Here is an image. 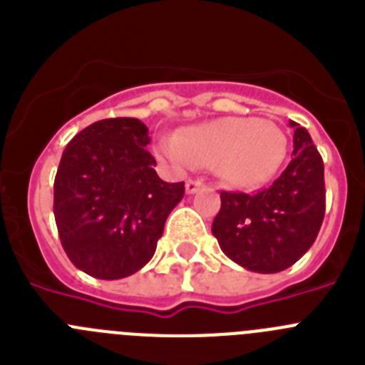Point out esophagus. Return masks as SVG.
I'll return each mask as SVG.
<instances>
[{
    "label": "esophagus",
    "instance_id": "1",
    "mask_svg": "<svg viewBox=\"0 0 365 365\" xmlns=\"http://www.w3.org/2000/svg\"><path fill=\"white\" fill-rule=\"evenodd\" d=\"M202 186V180L188 179L186 180V193H195Z\"/></svg>",
    "mask_w": 365,
    "mask_h": 365
}]
</instances>
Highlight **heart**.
Here are the masks:
<instances>
[{
    "mask_svg": "<svg viewBox=\"0 0 365 365\" xmlns=\"http://www.w3.org/2000/svg\"><path fill=\"white\" fill-rule=\"evenodd\" d=\"M157 151L182 166H215L235 188H256L282 166L287 138L272 122L227 117L186 128L177 138H163Z\"/></svg>",
    "mask_w": 365,
    "mask_h": 365,
    "instance_id": "1",
    "label": "heart"
}]
</instances>
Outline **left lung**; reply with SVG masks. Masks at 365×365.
Masks as SVG:
<instances>
[{"label":"left lung","instance_id":"obj_1","mask_svg":"<svg viewBox=\"0 0 365 365\" xmlns=\"http://www.w3.org/2000/svg\"><path fill=\"white\" fill-rule=\"evenodd\" d=\"M294 128L285 172L269 188L248 195L221 192L212 234L232 261L261 274L282 272L307 252L325 214L324 160L305 128Z\"/></svg>","mask_w":365,"mask_h":365}]
</instances>
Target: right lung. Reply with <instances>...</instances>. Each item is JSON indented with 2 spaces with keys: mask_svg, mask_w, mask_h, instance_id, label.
<instances>
[{
  "mask_svg": "<svg viewBox=\"0 0 365 365\" xmlns=\"http://www.w3.org/2000/svg\"><path fill=\"white\" fill-rule=\"evenodd\" d=\"M146 124L104 118L67 144L54 179V219L67 257L98 279H120L153 257L185 182L155 172Z\"/></svg>",
  "mask_w": 365,
  "mask_h": 365,
  "instance_id": "obj_1",
  "label": "right lung"
}]
</instances>
